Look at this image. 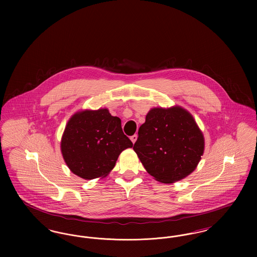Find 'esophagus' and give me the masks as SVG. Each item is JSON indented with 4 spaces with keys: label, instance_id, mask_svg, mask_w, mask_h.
Here are the masks:
<instances>
[{
    "label": "esophagus",
    "instance_id": "obj_1",
    "mask_svg": "<svg viewBox=\"0 0 257 257\" xmlns=\"http://www.w3.org/2000/svg\"><path fill=\"white\" fill-rule=\"evenodd\" d=\"M130 139H131L132 143L135 144V143H136V141H137V139H138V136H137L136 134L133 135V136H131V138H130Z\"/></svg>",
    "mask_w": 257,
    "mask_h": 257
}]
</instances>
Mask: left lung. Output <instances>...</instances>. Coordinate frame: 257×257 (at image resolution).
I'll return each instance as SVG.
<instances>
[{
	"mask_svg": "<svg viewBox=\"0 0 257 257\" xmlns=\"http://www.w3.org/2000/svg\"><path fill=\"white\" fill-rule=\"evenodd\" d=\"M138 135L133 149L147 172L162 183L183 179L203 154V135L180 107L152 109Z\"/></svg>",
	"mask_w": 257,
	"mask_h": 257,
	"instance_id": "left-lung-1",
	"label": "left lung"
}]
</instances>
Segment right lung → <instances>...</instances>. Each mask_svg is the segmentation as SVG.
Instances as JSON below:
<instances>
[{"instance_id": "right-lung-1", "label": "right lung", "mask_w": 257, "mask_h": 257, "mask_svg": "<svg viewBox=\"0 0 257 257\" xmlns=\"http://www.w3.org/2000/svg\"><path fill=\"white\" fill-rule=\"evenodd\" d=\"M61 147L70 171L90 180L106 176L119 154L133 144L123 133L120 118L100 109L74 114L65 127Z\"/></svg>"}]
</instances>
